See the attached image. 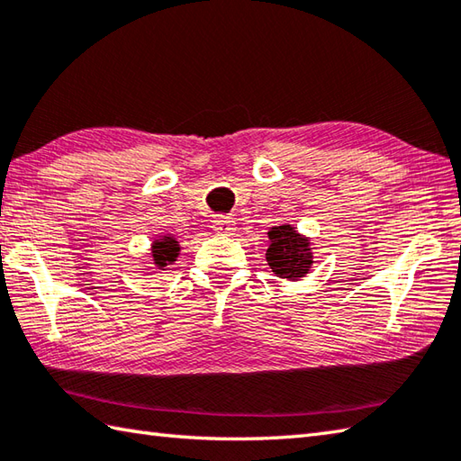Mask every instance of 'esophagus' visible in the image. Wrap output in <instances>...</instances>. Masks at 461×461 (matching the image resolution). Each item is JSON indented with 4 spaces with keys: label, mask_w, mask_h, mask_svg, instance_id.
Returning a JSON list of instances; mask_svg holds the SVG:
<instances>
[{
    "label": "esophagus",
    "mask_w": 461,
    "mask_h": 461,
    "mask_svg": "<svg viewBox=\"0 0 461 461\" xmlns=\"http://www.w3.org/2000/svg\"><path fill=\"white\" fill-rule=\"evenodd\" d=\"M213 231L218 233V236H233V231H236V221L230 215H218V218L213 220Z\"/></svg>",
    "instance_id": "obj_1"
}]
</instances>
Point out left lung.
Listing matches in <instances>:
<instances>
[{"mask_svg":"<svg viewBox=\"0 0 461 461\" xmlns=\"http://www.w3.org/2000/svg\"><path fill=\"white\" fill-rule=\"evenodd\" d=\"M269 248L266 251L267 266L277 277L297 282L305 277L313 264L312 240L297 231L294 225L282 223L267 231Z\"/></svg>","mask_w":461,"mask_h":461,"instance_id":"left-lung-1","label":"left lung"}]
</instances>
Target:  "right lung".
Returning <instances> with one entry per match:
<instances>
[{
	"mask_svg": "<svg viewBox=\"0 0 461 461\" xmlns=\"http://www.w3.org/2000/svg\"><path fill=\"white\" fill-rule=\"evenodd\" d=\"M179 251H182V248H179V241L176 240V236H171V233L159 236L151 243V264L158 269H166L167 266L174 264V261H177Z\"/></svg>",
	"mask_w": 461,
	"mask_h": 461,
	"instance_id": "right-lung-1",
	"label": "right lung"
}]
</instances>
